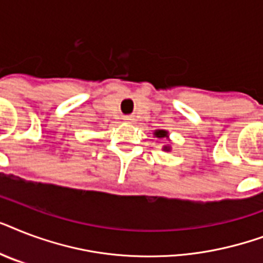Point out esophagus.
<instances>
[{
	"label": "esophagus",
	"instance_id": "34e87169",
	"mask_svg": "<svg viewBox=\"0 0 263 263\" xmlns=\"http://www.w3.org/2000/svg\"><path fill=\"white\" fill-rule=\"evenodd\" d=\"M124 120H125V121H127V123H134V117H132V116H127V117H124Z\"/></svg>",
	"mask_w": 263,
	"mask_h": 263
}]
</instances>
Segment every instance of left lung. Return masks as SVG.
<instances>
[{
  "mask_svg": "<svg viewBox=\"0 0 263 263\" xmlns=\"http://www.w3.org/2000/svg\"><path fill=\"white\" fill-rule=\"evenodd\" d=\"M154 136L158 138V139H164L165 138V139L169 140V132L166 131V129H156V131H154ZM162 150H164V152H171L172 147H171V144H166V146L162 147Z\"/></svg>",
  "mask_w": 263,
  "mask_h": 263,
  "instance_id": "left-lung-1",
  "label": "left lung"
}]
</instances>
